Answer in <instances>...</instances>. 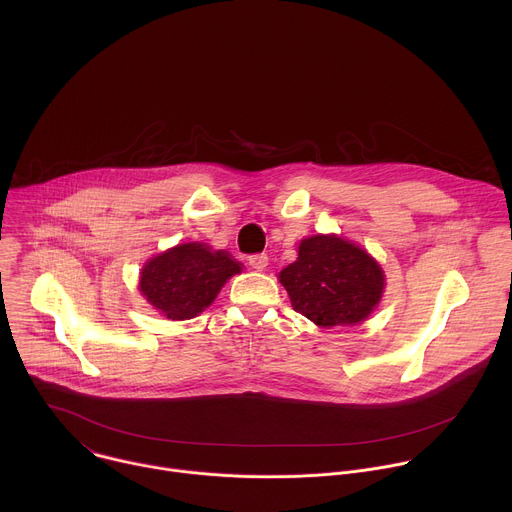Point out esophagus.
<instances>
[{"instance_id": "34e87169", "label": "esophagus", "mask_w": 512, "mask_h": 512, "mask_svg": "<svg viewBox=\"0 0 512 512\" xmlns=\"http://www.w3.org/2000/svg\"><path fill=\"white\" fill-rule=\"evenodd\" d=\"M249 265H251L255 271H263V269L269 265V257H267L265 253L251 255V257H249Z\"/></svg>"}]
</instances>
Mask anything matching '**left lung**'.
I'll use <instances>...</instances> for the list:
<instances>
[{"instance_id": "1", "label": "left lung", "mask_w": 512, "mask_h": 512, "mask_svg": "<svg viewBox=\"0 0 512 512\" xmlns=\"http://www.w3.org/2000/svg\"><path fill=\"white\" fill-rule=\"evenodd\" d=\"M277 277L294 310L320 328L364 322L385 291V271L379 261L334 233L302 239L298 259Z\"/></svg>"}]
</instances>
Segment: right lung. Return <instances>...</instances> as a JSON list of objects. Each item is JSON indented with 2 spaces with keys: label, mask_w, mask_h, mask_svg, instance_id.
<instances>
[{
  "label": "right lung",
  "mask_w": 512,
  "mask_h": 512,
  "mask_svg": "<svg viewBox=\"0 0 512 512\" xmlns=\"http://www.w3.org/2000/svg\"><path fill=\"white\" fill-rule=\"evenodd\" d=\"M243 263L206 243H180L154 255L139 271V291L164 318L190 320L204 312Z\"/></svg>",
  "instance_id": "add662e5"
}]
</instances>
